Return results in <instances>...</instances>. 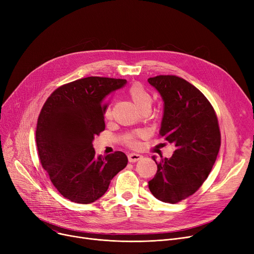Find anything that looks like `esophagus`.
Returning a JSON list of instances; mask_svg holds the SVG:
<instances>
[{
  "instance_id": "1",
  "label": "esophagus",
  "mask_w": 254,
  "mask_h": 254,
  "mask_svg": "<svg viewBox=\"0 0 254 254\" xmlns=\"http://www.w3.org/2000/svg\"><path fill=\"white\" fill-rule=\"evenodd\" d=\"M128 157V162L129 163H136L138 161H140V159L143 158V156L141 154H138V153H129L127 155Z\"/></svg>"
}]
</instances>
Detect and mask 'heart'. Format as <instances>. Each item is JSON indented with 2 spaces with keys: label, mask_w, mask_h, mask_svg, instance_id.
<instances>
[{
  "label": "heart",
  "mask_w": 254,
  "mask_h": 254,
  "mask_svg": "<svg viewBox=\"0 0 254 254\" xmlns=\"http://www.w3.org/2000/svg\"><path fill=\"white\" fill-rule=\"evenodd\" d=\"M128 93H129V97H130L132 103L135 104L138 110L143 108V107H150L151 106V103H152L151 95L141 84L132 85L129 88ZM105 115H106V117H110V115H111L110 108H107L105 110ZM138 136H143V132H138ZM127 142L131 146L137 145V142L135 141V139L132 136L128 137L127 139Z\"/></svg>",
  "instance_id": "1"
}]
</instances>
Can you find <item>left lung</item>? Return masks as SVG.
Returning a JSON list of instances; mask_svg holds the SVG:
<instances>
[{"label": "left lung", "instance_id": "1", "mask_svg": "<svg viewBox=\"0 0 254 254\" xmlns=\"http://www.w3.org/2000/svg\"><path fill=\"white\" fill-rule=\"evenodd\" d=\"M164 102L159 135L175 145L170 158L156 162V174L148 182L151 193L164 203L176 204L193 194L215 164L220 131L214 109L203 93L177 76L148 79Z\"/></svg>", "mask_w": 254, "mask_h": 254}]
</instances>
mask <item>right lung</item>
Returning <instances> with one entry per match:
<instances>
[{
	"instance_id": "add662e5",
	"label": "right lung",
	"mask_w": 254,
	"mask_h": 254,
	"mask_svg": "<svg viewBox=\"0 0 254 254\" xmlns=\"http://www.w3.org/2000/svg\"><path fill=\"white\" fill-rule=\"evenodd\" d=\"M126 83V79L105 77L76 80L53 91L39 115L40 161L55 188L74 203L97 201L127 165L124 152L97 155L92 145L105 129V98Z\"/></svg>"
}]
</instances>
